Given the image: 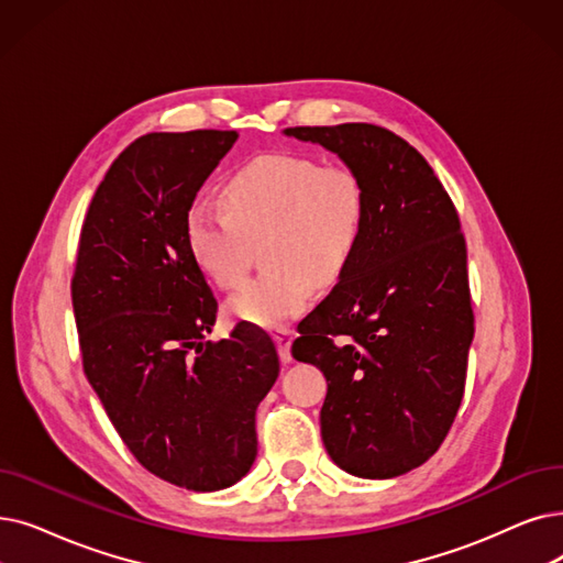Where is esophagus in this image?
Returning a JSON list of instances; mask_svg holds the SVG:
<instances>
[{"label":"esophagus","mask_w":563,"mask_h":563,"mask_svg":"<svg viewBox=\"0 0 563 563\" xmlns=\"http://www.w3.org/2000/svg\"><path fill=\"white\" fill-rule=\"evenodd\" d=\"M274 340H276V345H278V354H280L283 363H289V361H291V352H289V347H291V340H295V331L280 329V331H276V333H274Z\"/></svg>","instance_id":"esophagus-1"}]
</instances>
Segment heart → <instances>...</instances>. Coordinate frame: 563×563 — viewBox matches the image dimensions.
<instances>
[{
    "label": "heart",
    "mask_w": 563,
    "mask_h": 563,
    "mask_svg": "<svg viewBox=\"0 0 563 563\" xmlns=\"http://www.w3.org/2000/svg\"><path fill=\"white\" fill-rule=\"evenodd\" d=\"M365 213L368 195L352 167L268 154L225 181L223 207H188L186 243L218 287L236 289L249 276V243L264 236L262 260L272 268L230 299V312L276 329L303 312L312 285L331 287L345 274Z\"/></svg>",
    "instance_id": "obj_1"
}]
</instances>
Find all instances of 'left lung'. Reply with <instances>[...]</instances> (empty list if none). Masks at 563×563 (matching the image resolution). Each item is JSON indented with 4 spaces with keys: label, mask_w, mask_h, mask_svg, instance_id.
Here are the masks:
<instances>
[{
    "label": "left lung",
    "mask_w": 563,
    "mask_h": 563,
    "mask_svg": "<svg viewBox=\"0 0 563 563\" xmlns=\"http://www.w3.org/2000/svg\"><path fill=\"white\" fill-rule=\"evenodd\" d=\"M285 135L338 154L368 195L350 266L291 342L329 384L322 442L352 476L407 474L442 446L467 379L474 310L457 211L428 161L382 126Z\"/></svg>",
    "instance_id": "8db88e82"
}]
</instances>
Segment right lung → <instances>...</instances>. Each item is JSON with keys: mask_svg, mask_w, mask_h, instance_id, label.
I'll list each match as a JSON object with an SVG mask.
<instances>
[{"mask_svg": "<svg viewBox=\"0 0 563 563\" xmlns=\"http://www.w3.org/2000/svg\"><path fill=\"white\" fill-rule=\"evenodd\" d=\"M236 131L146 133L85 216L70 280L82 368L114 430L154 476L213 493L249 474L274 340L241 322L207 340L218 301L186 243V211Z\"/></svg>", "mask_w": 563, "mask_h": 563, "instance_id": "obj_1", "label": "right lung"}]
</instances>
